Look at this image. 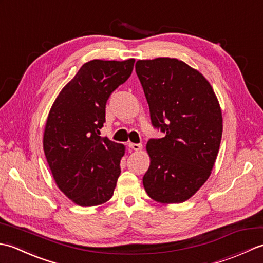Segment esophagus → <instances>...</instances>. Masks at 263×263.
<instances>
[{
    "label": "esophagus",
    "instance_id": "obj_1",
    "mask_svg": "<svg viewBox=\"0 0 263 263\" xmlns=\"http://www.w3.org/2000/svg\"><path fill=\"white\" fill-rule=\"evenodd\" d=\"M128 147L131 149L135 150V152H139V150L142 149V144L141 143H128Z\"/></svg>",
    "mask_w": 263,
    "mask_h": 263
}]
</instances>
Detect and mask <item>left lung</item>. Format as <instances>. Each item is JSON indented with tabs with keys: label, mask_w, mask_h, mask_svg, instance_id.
I'll list each match as a JSON object with an SVG mask.
<instances>
[{
	"label": "left lung",
	"mask_w": 263,
	"mask_h": 263,
	"mask_svg": "<svg viewBox=\"0 0 263 263\" xmlns=\"http://www.w3.org/2000/svg\"><path fill=\"white\" fill-rule=\"evenodd\" d=\"M141 82L154 127L164 138L150 139V166L142 182L160 203H181L203 185L215 165L222 135L219 103L208 80L183 61L139 60Z\"/></svg>",
	"instance_id": "1"
}]
</instances>
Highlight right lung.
<instances>
[{
  "instance_id": "add662e5",
  "label": "right lung",
  "mask_w": 263,
  "mask_h": 263,
  "mask_svg": "<svg viewBox=\"0 0 263 263\" xmlns=\"http://www.w3.org/2000/svg\"><path fill=\"white\" fill-rule=\"evenodd\" d=\"M135 59L92 60L83 64L52 106L44 131V153L55 183L81 206L113 197L124 146L100 137L107 99L131 76Z\"/></svg>"
}]
</instances>
